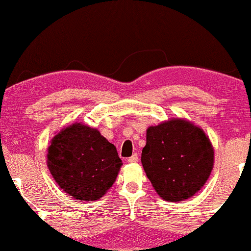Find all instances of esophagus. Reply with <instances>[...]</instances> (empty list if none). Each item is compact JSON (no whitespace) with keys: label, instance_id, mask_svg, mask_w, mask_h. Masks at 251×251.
Segmentation results:
<instances>
[{"label":"esophagus","instance_id":"1","mask_svg":"<svg viewBox=\"0 0 251 251\" xmlns=\"http://www.w3.org/2000/svg\"><path fill=\"white\" fill-rule=\"evenodd\" d=\"M127 161L129 163H136L139 161V156H138V154H133L131 157H128L127 158Z\"/></svg>","mask_w":251,"mask_h":251}]
</instances>
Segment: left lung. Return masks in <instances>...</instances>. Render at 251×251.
Listing matches in <instances>:
<instances>
[{
  "mask_svg": "<svg viewBox=\"0 0 251 251\" xmlns=\"http://www.w3.org/2000/svg\"><path fill=\"white\" fill-rule=\"evenodd\" d=\"M214 151L201 128L173 119L147 129L141 162L157 195L182 201L202 188L213 169Z\"/></svg>",
  "mask_w": 251,
  "mask_h": 251,
  "instance_id": "obj_1",
  "label": "left lung"
}]
</instances>
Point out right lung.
<instances>
[{
	"mask_svg": "<svg viewBox=\"0 0 251 251\" xmlns=\"http://www.w3.org/2000/svg\"><path fill=\"white\" fill-rule=\"evenodd\" d=\"M47 166L66 193L94 201L104 196L118 175L122 160L117 149L97 129L73 124L53 138Z\"/></svg>",
	"mask_w": 251,
	"mask_h": 251,
	"instance_id": "obj_1",
	"label": "right lung"
}]
</instances>
